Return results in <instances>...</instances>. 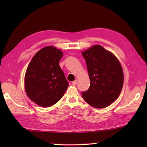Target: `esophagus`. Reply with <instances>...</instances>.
Listing matches in <instances>:
<instances>
[{
	"label": "esophagus",
	"mask_w": 147,
	"mask_h": 147,
	"mask_svg": "<svg viewBox=\"0 0 147 147\" xmlns=\"http://www.w3.org/2000/svg\"><path fill=\"white\" fill-rule=\"evenodd\" d=\"M76 84H77V80H74L73 82H72V85L76 86Z\"/></svg>",
	"instance_id": "34e87169"
}]
</instances>
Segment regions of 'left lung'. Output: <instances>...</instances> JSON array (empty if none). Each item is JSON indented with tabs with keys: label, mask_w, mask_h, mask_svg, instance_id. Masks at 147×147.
<instances>
[{
	"label": "left lung",
	"mask_w": 147,
	"mask_h": 147,
	"mask_svg": "<svg viewBox=\"0 0 147 147\" xmlns=\"http://www.w3.org/2000/svg\"><path fill=\"white\" fill-rule=\"evenodd\" d=\"M86 61L90 86L82 92L87 103L96 108H104L113 102L120 94L124 75L117 58L100 45L82 52Z\"/></svg>",
	"instance_id": "8db88e82"
}]
</instances>
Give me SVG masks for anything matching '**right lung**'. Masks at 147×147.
Returning a JSON list of instances; mask_svg holds the SVG:
<instances>
[{
    "label": "right lung",
    "instance_id": "right-lung-1",
    "mask_svg": "<svg viewBox=\"0 0 147 147\" xmlns=\"http://www.w3.org/2000/svg\"><path fill=\"white\" fill-rule=\"evenodd\" d=\"M63 53L45 47L32 58L27 67L24 86L28 97L39 106L50 107L60 100L69 83L59 62Z\"/></svg>",
    "mask_w": 147,
    "mask_h": 147
}]
</instances>
